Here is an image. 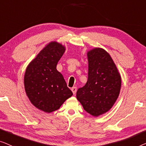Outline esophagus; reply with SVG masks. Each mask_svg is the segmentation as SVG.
<instances>
[{
  "instance_id": "obj_1",
  "label": "esophagus",
  "mask_w": 146,
  "mask_h": 146,
  "mask_svg": "<svg viewBox=\"0 0 146 146\" xmlns=\"http://www.w3.org/2000/svg\"><path fill=\"white\" fill-rule=\"evenodd\" d=\"M71 91H72L73 94H76V92H77V87H73L71 88Z\"/></svg>"
}]
</instances>
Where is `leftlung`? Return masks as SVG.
<instances>
[{
  "mask_svg": "<svg viewBox=\"0 0 146 146\" xmlns=\"http://www.w3.org/2000/svg\"><path fill=\"white\" fill-rule=\"evenodd\" d=\"M88 79L77 91V100L84 110L97 117L111 109L120 94L121 76L113 59L104 49L87 52Z\"/></svg>",
  "mask_w": 146,
  "mask_h": 146,
  "instance_id": "1",
  "label": "left lung"
}]
</instances>
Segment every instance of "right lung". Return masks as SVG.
Instances as JSON below:
<instances>
[{"label":"right lung","mask_w":146,"mask_h":146,"mask_svg":"<svg viewBox=\"0 0 146 146\" xmlns=\"http://www.w3.org/2000/svg\"><path fill=\"white\" fill-rule=\"evenodd\" d=\"M65 51L57 42L46 45L26 67L24 78L26 95L35 107L47 113L60 108L73 95L57 64Z\"/></svg>","instance_id":"1"}]
</instances>
